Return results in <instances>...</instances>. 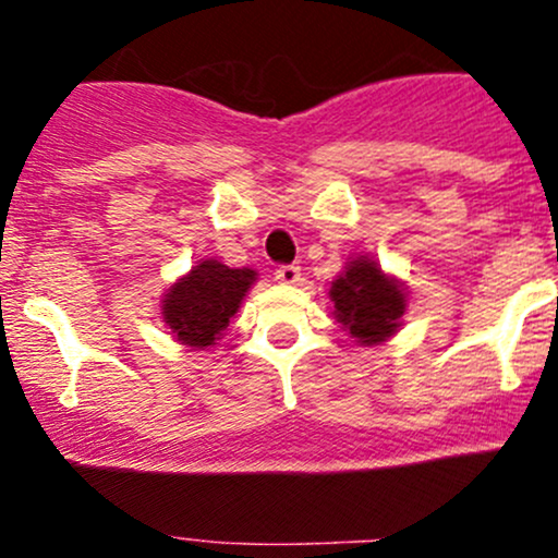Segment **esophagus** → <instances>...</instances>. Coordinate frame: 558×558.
<instances>
[{"label": "esophagus", "mask_w": 558, "mask_h": 558, "mask_svg": "<svg viewBox=\"0 0 558 558\" xmlns=\"http://www.w3.org/2000/svg\"><path fill=\"white\" fill-rule=\"evenodd\" d=\"M275 280L283 286H299L301 280V267L296 265H280L278 270H275Z\"/></svg>", "instance_id": "esophagus-1"}]
</instances>
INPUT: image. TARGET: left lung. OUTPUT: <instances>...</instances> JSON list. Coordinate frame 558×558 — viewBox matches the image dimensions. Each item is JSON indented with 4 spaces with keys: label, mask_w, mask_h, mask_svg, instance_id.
<instances>
[{
    "label": "left lung",
    "mask_w": 558,
    "mask_h": 558,
    "mask_svg": "<svg viewBox=\"0 0 558 558\" xmlns=\"http://www.w3.org/2000/svg\"><path fill=\"white\" fill-rule=\"evenodd\" d=\"M330 301L336 319L362 345L388 341L401 328L407 312V291L399 280L388 278L375 259L356 257L332 280Z\"/></svg>",
    "instance_id": "8db88e82"
}]
</instances>
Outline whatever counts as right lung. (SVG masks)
<instances>
[{
  "mask_svg": "<svg viewBox=\"0 0 558 558\" xmlns=\"http://www.w3.org/2000/svg\"><path fill=\"white\" fill-rule=\"evenodd\" d=\"M257 280V272L204 259L168 288L162 299V319L175 341L191 349H207L228 330L243 296Z\"/></svg>",
  "mask_w": 558,
  "mask_h": 558,
  "instance_id": "obj_1",
  "label": "right lung"
}]
</instances>
